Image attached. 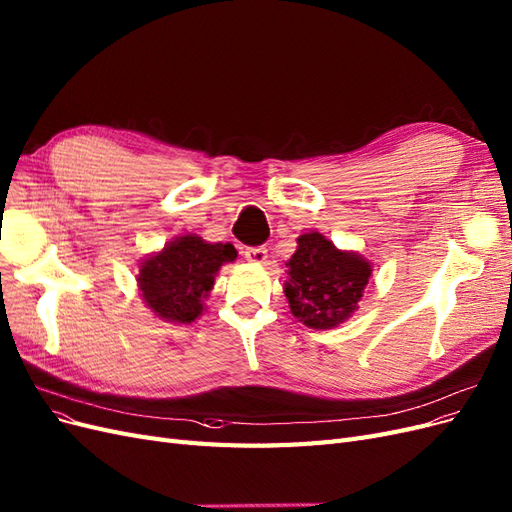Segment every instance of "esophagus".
Segmentation results:
<instances>
[{
    "label": "esophagus",
    "instance_id": "34e87169",
    "mask_svg": "<svg viewBox=\"0 0 512 512\" xmlns=\"http://www.w3.org/2000/svg\"><path fill=\"white\" fill-rule=\"evenodd\" d=\"M243 254H245L247 262H254V265H262V262H267V258H269L267 247H247Z\"/></svg>",
    "mask_w": 512,
    "mask_h": 512
}]
</instances>
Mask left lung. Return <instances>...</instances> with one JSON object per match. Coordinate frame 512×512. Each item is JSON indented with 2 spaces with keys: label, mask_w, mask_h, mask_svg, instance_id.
<instances>
[{
  "label": "left lung",
  "mask_w": 512,
  "mask_h": 512,
  "mask_svg": "<svg viewBox=\"0 0 512 512\" xmlns=\"http://www.w3.org/2000/svg\"><path fill=\"white\" fill-rule=\"evenodd\" d=\"M284 294L290 314L309 329H335L356 309L371 277V262L359 252L339 250L320 232H305L286 262Z\"/></svg>",
  "instance_id": "8db88e82"
}]
</instances>
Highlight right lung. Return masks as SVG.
<instances>
[{
  "label": "right lung",
  "mask_w": 512,
  "mask_h": 512,
  "mask_svg": "<svg viewBox=\"0 0 512 512\" xmlns=\"http://www.w3.org/2000/svg\"><path fill=\"white\" fill-rule=\"evenodd\" d=\"M232 260H237V250L230 243H209L192 232L179 235L141 262L138 292L153 316L190 324L203 316L215 275Z\"/></svg>",
  "instance_id": "1"
}]
</instances>
